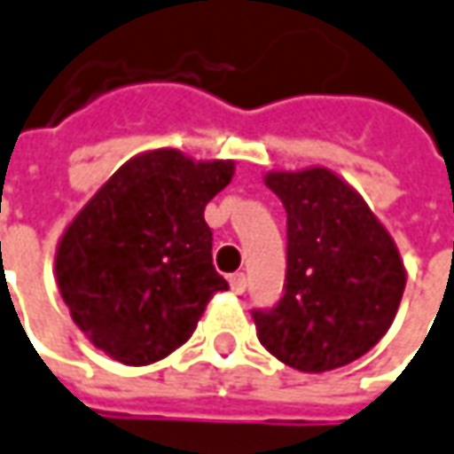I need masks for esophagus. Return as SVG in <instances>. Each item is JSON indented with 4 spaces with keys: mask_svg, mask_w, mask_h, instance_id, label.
Here are the masks:
<instances>
[{
    "mask_svg": "<svg viewBox=\"0 0 454 454\" xmlns=\"http://www.w3.org/2000/svg\"><path fill=\"white\" fill-rule=\"evenodd\" d=\"M230 287H232L234 294H242V292L247 290V277L242 275V272H237V275L230 277Z\"/></svg>",
    "mask_w": 454,
    "mask_h": 454,
    "instance_id": "1",
    "label": "esophagus"
}]
</instances>
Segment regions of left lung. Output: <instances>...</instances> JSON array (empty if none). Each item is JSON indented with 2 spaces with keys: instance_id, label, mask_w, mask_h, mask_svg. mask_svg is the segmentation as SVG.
Segmentation results:
<instances>
[{
  "instance_id": "obj_1",
  "label": "left lung",
  "mask_w": 454,
  "mask_h": 454,
  "mask_svg": "<svg viewBox=\"0 0 454 454\" xmlns=\"http://www.w3.org/2000/svg\"><path fill=\"white\" fill-rule=\"evenodd\" d=\"M264 184L287 212V279L254 312L262 348L300 372L345 367L375 348L403 300L407 270L387 227L327 167L272 169Z\"/></svg>"
}]
</instances>
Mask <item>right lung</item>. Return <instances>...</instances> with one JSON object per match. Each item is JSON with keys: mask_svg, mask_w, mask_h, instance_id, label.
I'll return each instance as SVG.
<instances>
[{"mask_svg": "<svg viewBox=\"0 0 454 454\" xmlns=\"http://www.w3.org/2000/svg\"><path fill=\"white\" fill-rule=\"evenodd\" d=\"M232 177V160L147 149L64 227L54 279L106 357L132 367L164 360L190 340L212 294L230 287L212 264L205 207Z\"/></svg>", "mask_w": 454, "mask_h": 454, "instance_id": "obj_1", "label": "right lung"}]
</instances>
